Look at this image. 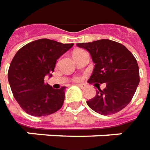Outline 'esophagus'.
<instances>
[{"label": "esophagus", "mask_w": 150, "mask_h": 150, "mask_svg": "<svg viewBox=\"0 0 150 150\" xmlns=\"http://www.w3.org/2000/svg\"><path fill=\"white\" fill-rule=\"evenodd\" d=\"M76 85H78V86H79V87H80L81 89H85V87L87 86V85H85V84H77Z\"/></svg>", "instance_id": "esophagus-1"}]
</instances>
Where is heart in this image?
Listing matches in <instances>:
<instances>
[{"label":"heart","mask_w":150,"mask_h":150,"mask_svg":"<svg viewBox=\"0 0 150 150\" xmlns=\"http://www.w3.org/2000/svg\"><path fill=\"white\" fill-rule=\"evenodd\" d=\"M84 53H86L85 50H75V52H74V56H78V55H80L81 54H84ZM74 80L75 81H78V80H80V77H75L74 78Z\"/></svg>","instance_id":"heart-1"}]
</instances>
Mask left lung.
Returning <instances> with one entry per match:
<instances>
[{
    "mask_svg": "<svg viewBox=\"0 0 150 150\" xmlns=\"http://www.w3.org/2000/svg\"><path fill=\"white\" fill-rule=\"evenodd\" d=\"M77 46L87 50L96 64L90 83H106L104 90L87 105L103 115H114L122 110L131 101L139 83V70L136 59L124 45L103 39Z\"/></svg>",
    "mask_w": 150,
    "mask_h": 150,
    "instance_id": "8db88e82",
    "label": "left lung"
}]
</instances>
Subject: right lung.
I'll list each match as a JSON object with an SVG mask.
<instances>
[{"instance_id":"right-lung-1","label":"right lung","mask_w":150,"mask_h":150,"mask_svg":"<svg viewBox=\"0 0 150 150\" xmlns=\"http://www.w3.org/2000/svg\"><path fill=\"white\" fill-rule=\"evenodd\" d=\"M73 45L40 39L24 45L15 54L8 70V80L16 100L25 113L46 116L62 107L65 87L54 90L45 83V77L52 76L56 59Z\"/></svg>"}]
</instances>
